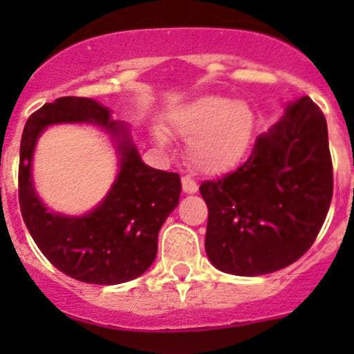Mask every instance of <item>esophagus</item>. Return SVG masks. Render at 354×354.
<instances>
[{
  "instance_id": "esophagus-1",
  "label": "esophagus",
  "mask_w": 354,
  "mask_h": 354,
  "mask_svg": "<svg viewBox=\"0 0 354 354\" xmlns=\"http://www.w3.org/2000/svg\"><path fill=\"white\" fill-rule=\"evenodd\" d=\"M181 187H183L185 194H195V192L198 190L197 181L192 180L190 176H183V178H181Z\"/></svg>"
}]
</instances>
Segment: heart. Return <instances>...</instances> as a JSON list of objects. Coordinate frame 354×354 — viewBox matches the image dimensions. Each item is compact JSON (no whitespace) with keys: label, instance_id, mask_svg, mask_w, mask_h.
<instances>
[{"label":"heart","instance_id":"1","mask_svg":"<svg viewBox=\"0 0 354 354\" xmlns=\"http://www.w3.org/2000/svg\"><path fill=\"white\" fill-rule=\"evenodd\" d=\"M169 128L188 138L187 157L200 173L219 174L236 166L248 151L255 113L245 101L202 95L169 114ZM157 140L166 144L162 133Z\"/></svg>","mask_w":354,"mask_h":354}]
</instances>
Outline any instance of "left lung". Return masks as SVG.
Returning a JSON list of instances; mask_svg holds the SVG:
<instances>
[{"instance_id":"8db88e82","label":"left lung","mask_w":354,"mask_h":354,"mask_svg":"<svg viewBox=\"0 0 354 354\" xmlns=\"http://www.w3.org/2000/svg\"><path fill=\"white\" fill-rule=\"evenodd\" d=\"M332 188L326 118L303 95L257 138L238 169L200 185L209 209L210 262L234 276H263L291 266L315 241Z\"/></svg>"}]
</instances>
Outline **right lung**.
<instances>
[{
	"mask_svg": "<svg viewBox=\"0 0 354 354\" xmlns=\"http://www.w3.org/2000/svg\"><path fill=\"white\" fill-rule=\"evenodd\" d=\"M92 120L118 140L120 174L97 209L82 218L48 213L31 187L30 162L37 137L49 124ZM178 173L142 162L127 128L109 120V109L87 97H59L32 113L20 142L19 202L24 223L46 259L82 283H127L144 274L157 255L159 230L178 205Z\"/></svg>",
	"mask_w": 354,
	"mask_h": 354,
	"instance_id": "add662e5",
	"label": "right lung"
}]
</instances>
